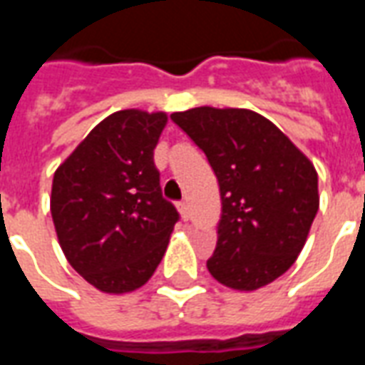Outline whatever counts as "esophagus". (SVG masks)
I'll list each match as a JSON object with an SVG mask.
<instances>
[{
    "instance_id": "esophagus-1",
    "label": "esophagus",
    "mask_w": 365,
    "mask_h": 365,
    "mask_svg": "<svg viewBox=\"0 0 365 365\" xmlns=\"http://www.w3.org/2000/svg\"><path fill=\"white\" fill-rule=\"evenodd\" d=\"M178 209H180V213H182L183 221H187V219H190V205H187V201H180V203H178Z\"/></svg>"
}]
</instances>
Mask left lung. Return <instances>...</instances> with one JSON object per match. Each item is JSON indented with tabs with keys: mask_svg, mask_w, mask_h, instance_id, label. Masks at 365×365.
Listing matches in <instances>:
<instances>
[{
	"mask_svg": "<svg viewBox=\"0 0 365 365\" xmlns=\"http://www.w3.org/2000/svg\"><path fill=\"white\" fill-rule=\"evenodd\" d=\"M172 120L205 152L221 191L217 248L207 269L254 291L285 274L319 211V178L272 120L248 109L195 107Z\"/></svg>",
	"mask_w": 365,
	"mask_h": 365,
	"instance_id": "left-lung-1",
	"label": "left lung"
}]
</instances>
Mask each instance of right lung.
I'll use <instances>...</instances> for the list:
<instances>
[{"mask_svg": "<svg viewBox=\"0 0 365 365\" xmlns=\"http://www.w3.org/2000/svg\"><path fill=\"white\" fill-rule=\"evenodd\" d=\"M166 113L125 109L97 125L52 180L51 213L70 266L105 293L148 282L180 213L162 197L154 148Z\"/></svg>", "mask_w": 365, "mask_h": 365, "instance_id": "obj_1", "label": "right lung"}]
</instances>
